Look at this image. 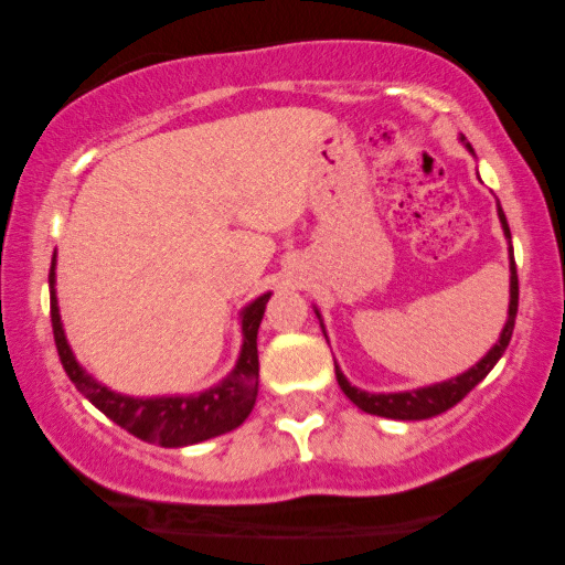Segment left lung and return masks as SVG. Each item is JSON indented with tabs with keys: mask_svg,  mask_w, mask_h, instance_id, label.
Wrapping results in <instances>:
<instances>
[{
	"mask_svg": "<svg viewBox=\"0 0 565 565\" xmlns=\"http://www.w3.org/2000/svg\"><path fill=\"white\" fill-rule=\"evenodd\" d=\"M470 148V146H468ZM499 220H502L504 236L510 238V228H508V217H504L502 206H499ZM515 313H518V270H515V257H512V246H510V313H508V323H504L502 337L489 353L478 361L470 372L459 374L449 382H440V385H430V387H419V391H408V393H364L359 387H353L345 380V374L334 366L337 372V382H340L342 393L353 401L355 406L364 408L369 414H377V417H391V419H430L438 417V414L449 412L451 406H457L459 401L468 395L472 387L481 382L486 374L494 369V364L502 359L504 348L510 345L512 337V327H515Z\"/></svg>",
	"mask_w": 565,
	"mask_h": 565,
	"instance_id": "8db88e82",
	"label": "left lung"
}]
</instances>
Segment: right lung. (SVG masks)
<instances>
[{"instance_id":"obj_1","label":"right lung","mask_w":565,"mask_h":565,"mask_svg":"<svg viewBox=\"0 0 565 565\" xmlns=\"http://www.w3.org/2000/svg\"><path fill=\"white\" fill-rule=\"evenodd\" d=\"M55 287V255L53 268H50V289ZM270 295L257 297L255 302L246 305L242 313L244 345L238 364L233 372L212 391L199 395H174V398H129V395L111 393L108 387L97 385L84 369L76 364L71 353L66 334H63L61 313H57L55 289L50 291V319H53L55 348L61 355V364L66 369L68 380L74 382L76 391L84 398L114 419L116 425L125 427L135 438L148 440V444L167 446H191L199 440L223 436L249 417L252 406L257 398V380H260V361H257V329H260L265 302Z\"/></svg>"}]
</instances>
